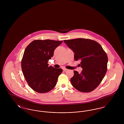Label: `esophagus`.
<instances>
[{
    "instance_id": "esophagus-1",
    "label": "esophagus",
    "mask_w": 124,
    "mask_h": 124,
    "mask_svg": "<svg viewBox=\"0 0 124 124\" xmlns=\"http://www.w3.org/2000/svg\"><path fill=\"white\" fill-rule=\"evenodd\" d=\"M63 70V71H68V69H65V68H64Z\"/></svg>"
}]
</instances>
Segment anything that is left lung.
Masks as SVG:
<instances>
[{
  "label": "left lung",
  "mask_w": 124,
  "mask_h": 124,
  "mask_svg": "<svg viewBox=\"0 0 124 124\" xmlns=\"http://www.w3.org/2000/svg\"><path fill=\"white\" fill-rule=\"evenodd\" d=\"M64 42L74 53L75 60L81 61L80 66L83 69L80 73L74 71V76L71 79L72 86L83 93L93 91L106 74V53L100 44L93 40L78 38Z\"/></svg>",
  "instance_id": "left-lung-1"
}]
</instances>
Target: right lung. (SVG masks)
<instances>
[{
  "label": "right lung",
  "mask_w": 124,
  "mask_h": 124,
  "mask_svg": "<svg viewBox=\"0 0 124 124\" xmlns=\"http://www.w3.org/2000/svg\"><path fill=\"white\" fill-rule=\"evenodd\" d=\"M62 41L35 40L25 48L21 61L22 70L30 87L36 92L47 93L55 86L63 70L49 66L47 63Z\"/></svg>",
  "instance_id": "right-lung-1"
}]
</instances>
